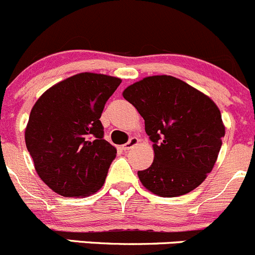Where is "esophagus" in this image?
<instances>
[{"label": "esophagus", "instance_id": "1", "mask_svg": "<svg viewBox=\"0 0 255 255\" xmlns=\"http://www.w3.org/2000/svg\"><path fill=\"white\" fill-rule=\"evenodd\" d=\"M137 144H139V139H137L136 136H132V137H130L129 141L126 142V144H124L121 147H123L124 151H129L131 147H134L135 145H137Z\"/></svg>", "mask_w": 255, "mask_h": 255}]
</instances>
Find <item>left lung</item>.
I'll use <instances>...</instances> for the list:
<instances>
[{"mask_svg": "<svg viewBox=\"0 0 255 255\" xmlns=\"http://www.w3.org/2000/svg\"><path fill=\"white\" fill-rule=\"evenodd\" d=\"M145 120L154 161L137 171L142 185L165 198L198 188L212 171L225 135L214 101L176 77L149 76L124 90Z\"/></svg>", "mask_w": 255, "mask_h": 255, "instance_id": "8db88e82", "label": "left lung"}]
</instances>
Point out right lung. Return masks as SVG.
Here are the masks:
<instances>
[{"instance_id":"obj_1","label":"right lung","mask_w":255,"mask_h":255,"mask_svg":"<svg viewBox=\"0 0 255 255\" xmlns=\"http://www.w3.org/2000/svg\"><path fill=\"white\" fill-rule=\"evenodd\" d=\"M121 80L82 72L42 94L31 110L26 146L43 183L62 196H89L104 185L116 149L100 118Z\"/></svg>"}]
</instances>
